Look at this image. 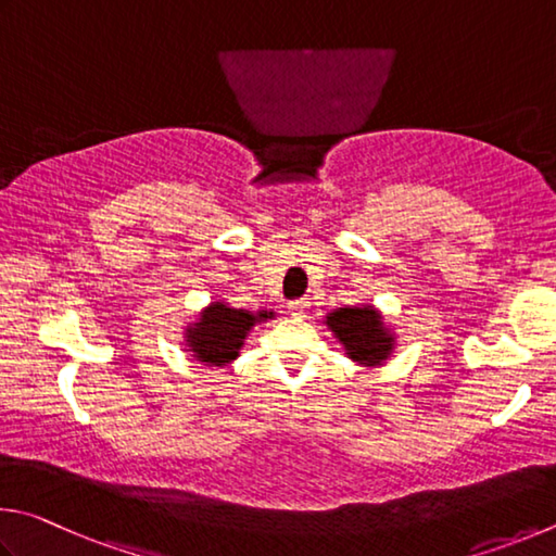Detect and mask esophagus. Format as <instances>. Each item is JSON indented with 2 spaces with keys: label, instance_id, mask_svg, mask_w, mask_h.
Listing matches in <instances>:
<instances>
[{
  "label": "esophagus",
  "instance_id": "obj_1",
  "mask_svg": "<svg viewBox=\"0 0 556 556\" xmlns=\"http://www.w3.org/2000/svg\"><path fill=\"white\" fill-rule=\"evenodd\" d=\"M307 309H309V300H307V298L290 300V303H288V313L295 315V317H305Z\"/></svg>",
  "mask_w": 556,
  "mask_h": 556
}]
</instances>
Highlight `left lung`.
Instances as JSON below:
<instances>
[{
    "instance_id": "8db88e82",
    "label": "left lung",
    "mask_w": 556,
    "mask_h": 556,
    "mask_svg": "<svg viewBox=\"0 0 556 556\" xmlns=\"http://www.w3.org/2000/svg\"><path fill=\"white\" fill-rule=\"evenodd\" d=\"M325 325L344 346L346 356L362 366H381L395 352V332L383 323L374 305L337 307L327 313Z\"/></svg>"
}]
</instances>
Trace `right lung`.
I'll return each instance as SVG.
<instances>
[{
  "mask_svg": "<svg viewBox=\"0 0 556 556\" xmlns=\"http://www.w3.org/2000/svg\"><path fill=\"white\" fill-rule=\"evenodd\" d=\"M273 309H237L224 300H214L194 323L185 327V346L204 366H227L239 356L243 342L258 323L273 319Z\"/></svg>",
  "mask_w": 556,
  "mask_h": 556,
  "instance_id": "1",
  "label": "right lung"
}]
</instances>
